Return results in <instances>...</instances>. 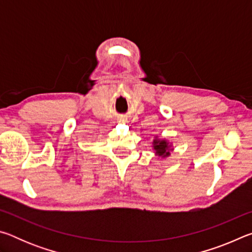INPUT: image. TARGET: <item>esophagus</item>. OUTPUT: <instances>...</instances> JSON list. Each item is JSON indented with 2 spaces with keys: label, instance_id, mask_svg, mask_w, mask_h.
<instances>
[{
  "label": "esophagus",
  "instance_id": "obj_1",
  "mask_svg": "<svg viewBox=\"0 0 252 252\" xmlns=\"http://www.w3.org/2000/svg\"><path fill=\"white\" fill-rule=\"evenodd\" d=\"M119 122H121V123H126V120H120Z\"/></svg>",
  "mask_w": 252,
  "mask_h": 252
}]
</instances>
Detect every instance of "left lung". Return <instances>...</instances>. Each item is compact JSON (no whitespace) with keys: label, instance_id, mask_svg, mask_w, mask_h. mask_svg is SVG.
Wrapping results in <instances>:
<instances>
[{"label":"left lung","instance_id":"obj_1","mask_svg":"<svg viewBox=\"0 0 252 252\" xmlns=\"http://www.w3.org/2000/svg\"><path fill=\"white\" fill-rule=\"evenodd\" d=\"M153 149L156 150V153L159 157H168L170 156V146L165 140H160V139H156L153 141Z\"/></svg>","mask_w":252,"mask_h":252}]
</instances>
